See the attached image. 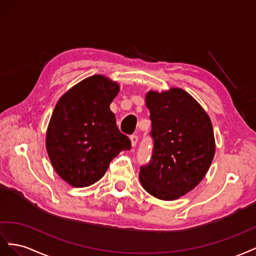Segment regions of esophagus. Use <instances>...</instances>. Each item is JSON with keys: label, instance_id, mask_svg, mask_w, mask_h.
<instances>
[{"label": "esophagus", "instance_id": "1", "mask_svg": "<svg viewBox=\"0 0 256 256\" xmlns=\"http://www.w3.org/2000/svg\"><path fill=\"white\" fill-rule=\"evenodd\" d=\"M130 142H132L133 147H135V146L138 142V136L137 135H132V136H130Z\"/></svg>", "mask_w": 256, "mask_h": 256}]
</instances>
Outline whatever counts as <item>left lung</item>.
Instances as JSON below:
<instances>
[{"label": "left lung", "instance_id": "1", "mask_svg": "<svg viewBox=\"0 0 256 256\" xmlns=\"http://www.w3.org/2000/svg\"><path fill=\"white\" fill-rule=\"evenodd\" d=\"M153 150L140 167V180L152 196L174 200L188 193L205 177L216 151L212 124L202 107L184 90L149 91Z\"/></svg>", "mask_w": 256, "mask_h": 256}]
</instances>
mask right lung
Wrapping results in <instances>:
<instances>
[{
    "label": "right lung",
    "mask_w": 256,
    "mask_h": 256,
    "mask_svg": "<svg viewBox=\"0 0 256 256\" xmlns=\"http://www.w3.org/2000/svg\"><path fill=\"white\" fill-rule=\"evenodd\" d=\"M119 84L93 75L63 94L51 116L46 149L56 174L68 184L84 188L104 176L121 151L130 149L109 105Z\"/></svg>",
    "instance_id": "add662e5"
}]
</instances>
